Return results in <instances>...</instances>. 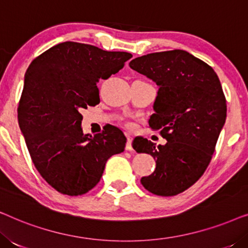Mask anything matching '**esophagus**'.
<instances>
[{"label":"esophagus","instance_id":"34e87169","mask_svg":"<svg viewBox=\"0 0 248 248\" xmlns=\"http://www.w3.org/2000/svg\"><path fill=\"white\" fill-rule=\"evenodd\" d=\"M132 141H133V138L130 134H126V145H125V149L127 151L133 150V148H132Z\"/></svg>","mask_w":248,"mask_h":248}]
</instances>
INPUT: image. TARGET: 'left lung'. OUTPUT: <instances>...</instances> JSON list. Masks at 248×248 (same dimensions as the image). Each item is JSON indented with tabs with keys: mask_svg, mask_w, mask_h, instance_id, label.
Masks as SVG:
<instances>
[{
	"mask_svg": "<svg viewBox=\"0 0 248 248\" xmlns=\"http://www.w3.org/2000/svg\"><path fill=\"white\" fill-rule=\"evenodd\" d=\"M128 65L158 86L149 126L167 140L155 148L134 139V150L155 160L141 184L155 195H177L201 177L215 152L227 116L221 83L211 66L182 49L148 54Z\"/></svg>",
	"mask_w": 248,
	"mask_h": 248,
	"instance_id": "1",
	"label": "left lung"
}]
</instances>
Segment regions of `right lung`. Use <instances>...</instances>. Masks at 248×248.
I'll use <instances>...</instances> for the list:
<instances>
[{
    "label": "right lung",
    "instance_id": "1",
    "mask_svg": "<svg viewBox=\"0 0 248 248\" xmlns=\"http://www.w3.org/2000/svg\"><path fill=\"white\" fill-rule=\"evenodd\" d=\"M132 57L65 42L30 63L18 108L19 126L37 170L56 191L81 195L98 184L105 165L124 151L120 128L83 134L80 110L99 104V79H108Z\"/></svg>",
    "mask_w": 248,
    "mask_h": 248
}]
</instances>
